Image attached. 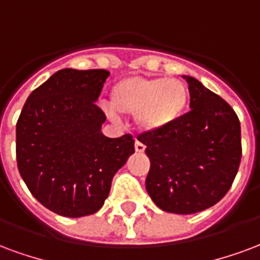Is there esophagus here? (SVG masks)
Here are the masks:
<instances>
[{"instance_id": "34e87169", "label": "esophagus", "mask_w": 260, "mask_h": 260, "mask_svg": "<svg viewBox=\"0 0 260 260\" xmlns=\"http://www.w3.org/2000/svg\"><path fill=\"white\" fill-rule=\"evenodd\" d=\"M135 150L138 151V153H143L146 150V146L142 143V142H139V140H136L135 142Z\"/></svg>"}]
</instances>
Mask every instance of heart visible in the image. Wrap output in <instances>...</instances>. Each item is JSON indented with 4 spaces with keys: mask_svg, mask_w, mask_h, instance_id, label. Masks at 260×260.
<instances>
[{
    "mask_svg": "<svg viewBox=\"0 0 260 260\" xmlns=\"http://www.w3.org/2000/svg\"><path fill=\"white\" fill-rule=\"evenodd\" d=\"M190 95L179 80L129 77L111 89V106L117 113L138 115V124L147 132L167 129L178 122L187 110ZM111 118L118 117L107 110Z\"/></svg>",
    "mask_w": 260,
    "mask_h": 260,
    "instance_id": "1",
    "label": "heart"
}]
</instances>
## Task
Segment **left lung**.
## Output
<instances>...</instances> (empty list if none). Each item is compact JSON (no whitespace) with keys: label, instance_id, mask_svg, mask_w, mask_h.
<instances>
[{"label":"left lung","instance_id":"8db88e82","mask_svg":"<svg viewBox=\"0 0 260 260\" xmlns=\"http://www.w3.org/2000/svg\"><path fill=\"white\" fill-rule=\"evenodd\" d=\"M191 110L175 125L146 132L150 171L146 190L165 212L190 215L212 207L232 187L241 161V126L228 102L193 77Z\"/></svg>","mask_w":260,"mask_h":260}]
</instances>
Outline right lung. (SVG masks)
Here are the masks:
<instances>
[{"mask_svg": "<svg viewBox=\"0 0 260 260\" xmlns=\"http://www.w3.org/2000/svg\"><path fill=\"white\" fill-rule=\"evenodd\" d=\"M109 71L63 69L30 93L16 122L17 169L52 212L81 218L103 207L115 172L135 153L132 135L107 138L95 102Z\"/></svg>", "mask_w": 260, "mask_h": 260, "instance_id": "1", "label": "right lung"}]
</instances>
